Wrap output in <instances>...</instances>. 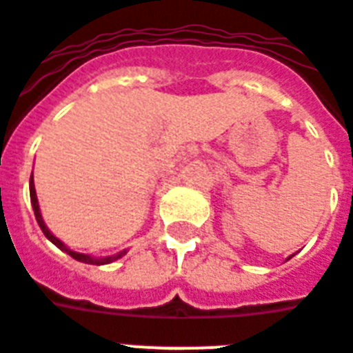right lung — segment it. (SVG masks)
<instances>
[{
  "label": "right lung",
  "instance_id": "1",
  "mask_svg": "<svg viewBox=\"0 0 353 353\" xmlns=\"http://www.w3.org/2000/svg\"><path fill=\"white\" fill-rule=\"evenodd\" d=\"M30 200H32V208H34V214H35V219H37V225L41 227L43 234L49 238L52 244L57 245V248H60L62 252H65L68 255H72L73 259L75 261H81V263H87V265H109V263H113V261L121 259L123 255H126V250L124 252H119L115 253V255H109V257H92V255H87V253H79V252H73V250H70L68 245L62 242V240H58L52 232L49 230V227L45 225V221H43V215H41V210H39V202H37V192H35V185H34V174H32V177H30Z\"/></svg>",
  "mask_w": 353,
  "mask_h": 353
}]
</instances>
